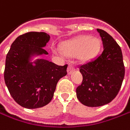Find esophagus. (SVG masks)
<instances>
[{"label":"esophagus","mask_w":130,"mask_h":130,"mask_svg":"<svg viewBox=\"0 0 130 130\" xmlns=\"http://www.w3.org/2000/svg\"><path fill=\"white\" fill-rule=\"evenodd\" d=\"M74 71H75L74 67L72 65H71V64H69L68 68H67V73H68V75H71L72 73V72H74Z\"/></svg>","instance_id":"obj_1"}]
</instances>
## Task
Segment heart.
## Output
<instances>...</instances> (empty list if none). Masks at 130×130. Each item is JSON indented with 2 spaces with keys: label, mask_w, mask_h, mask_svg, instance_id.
Segmentation results:
<instances>
[{
  "label": "heart",
  "mask_w": 130,
  "mask_h": 130,
  "mask_svg": "<svg viewBox=\"0 0 130 130\" xmlns=\"http://www.w3.org/2000/svg\"><path fill=\"white\" fill-rule=\"evenodd\" d=\"M101 41L96 37L83 36L74 40L63 43L61 47L62 53L67 56L80 55L83 61L93 58L100 50Z\"/></svg>",
  "instance_id": "obj_1"
}]
</instances>
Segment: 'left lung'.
Here are the masks:
<instances>
[{"label":"left lung","instance_id":"8db88e82","mask_svg":"<svg viewBox=\"0 0 130 130\" xmlns=\"http://www.w3.org/2000/svg\"><path fill=\"white\" fill-rule=\"evenodd\" d=\"M103 44L101 55L80 66L83 81L76 88L77 97L88 107L108 104L118 94L124 77V66L119 45L106 31L96 29Z\"/></svg>","mask_w":130,"mask_h":130}]
</instances>
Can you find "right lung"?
Wrapping results in <instances>:
<instances>
[{
  "instance_id": "1",
  "label": "right lung",
  "mask_w": 130,
  "mask_h": 130,
  "mask_svg": "<svg viewBox=\"0 0 130 130\" xmlns=\"http://www.w3.org/2000/svg\"><path fill=\"white\" fill-rule=\"evenodd\" d=\"M50 39L44 32H28L19 36L6 55L5 83L20 106L35 109L52 100L58 80L67 75V64L58 66L46 59L33 58L47 55L43 48Z\"/></svg>"
}]
</instances>
